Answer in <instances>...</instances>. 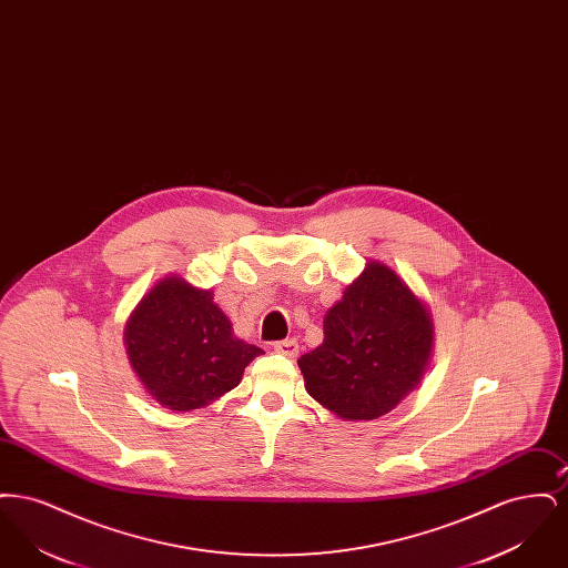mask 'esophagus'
<instances>
[{
    "label": "esophagus",
    "mask_w": 568,
    "mask_h": 568,
    "mask_svg": "<svg viewBox=\"0 0 568 568\" xmlns=\"http://www.w3.org/2000/svg\"><path fill=\"white\" fill-rule=\"evenodd\" d=\"M272 349L276 353H281V355H285V357H296L297 352H300L296 338L278 341V343H274V347H272Z\"/></svg>",
    "instance_id": "34e87169"
}]
</instances>
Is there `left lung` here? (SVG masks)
I'll list each match as a JSON object with an SVG mask.
<instances>
[{
	"mask_svg": "<svg viewBox=\"0 0 568 568\" xmlns=\"http://www.w3.org/2000/svg\"><path fill=\"white\" fill-rule=\"evenodd\" d=\"M433 313L405 278L371 260L325 313L324 343L297 359L306 392L345 422L377 419L426 375Z\"/></svg>",
	"mask_w": 568,
	"mask_h": 568,
	"instance_id": "1",
	"label": "left lung"
}]
</instances>
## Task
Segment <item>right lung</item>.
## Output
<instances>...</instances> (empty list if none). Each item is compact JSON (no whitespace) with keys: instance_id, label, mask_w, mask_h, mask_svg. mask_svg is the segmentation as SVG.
<instances>
[{"instance_id":"obj_1","label":"right lung","mask_w":568,"mask_h":568,"mask_svg":"<svg viewBox=\"0 0 568 568\" xmlns=\"http://www.w3.org/2000/svg\"><path fill=\"white\" fill-rule=\"evenodd\" d=\"M123 343L146 394L179 413L213 405L264 353L234 334L211 290L179 274L163 276L135 304Z\"/></svg>"}]
</instances>
